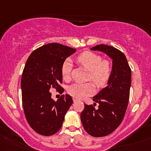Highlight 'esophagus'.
I'll list each match as a JSON object with an SVG mask.
<instances>
[{
  "label": "esophagus",
  "mask_w": 151,
  "mask_h": 151,
  "mask_svg": "<svg viewBox=\"0 0 151 151\" xmlns=\"http://www.w3.org/2000/svg\"><path fill=\"white\" fill-rule=\"evenodd\" d=\"M73 101H74V102H77V99H76V98H73Z\"/></svg>",
  "instance_id": "esophagus-1"
}]
</instances>
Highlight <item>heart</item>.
I'll use <instances>...</instances> for the list:
<instances>
[{"mask_svg":"<svg viewBox=\"0 0 151 151\" xmlns=\"http://www.w3.org/2000/svg\"><path fill=\"white\" fill-rule=\"evenodd\" d=\"M76 62L82 67L89 71L87 80L92 81L98 88H102L108 83L112 75V64L110 60L102 59L100 54L91 51H84L76 58ZM72 64L69 61H65L61 67V73L64 80L71 79ZM68 93L74 98L83 99L92 95L95 92V86L92 82L73 84L68 87Z\"/></svg>","mask_w":151,"mask_h":151,"instance_id":"heart-1","label":"heart"}]
</instances>
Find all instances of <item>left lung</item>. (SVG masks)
<instances>
[{"label":"left lung","instance_id":"8db88e82","mask_svg":"<svg viewBox=\"0 0 151 151\" xmlns=\"http://www.w3.org/2000/svg\"><path fill=\"white\" fill-rule=\"evenodd\" d=\"M91 50L100 51L112 59V71L107 87L93 97L99 104H84L81 121L84 130L94 137H103L112 133L120 125L126 112L131 85V69L125 54L116 48L99 44Z\"/></svg>","mask_w":151,"mask_h":151}]
</instances>
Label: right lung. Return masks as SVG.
Segmentation results:
<instances>
[{"mask_svg":"<svg viewBox=\"0 0 151 151\" xmlns=\"http://www.w3.org/2000/svg\"><path fill=\"white\" fill-rule=\"evenodd\" d=\"M75 49L51 43L38 48L26 61L21 85L25 116L31 128L49 136L59 130L64 116L73 103L72 97L62 94L55 102L49 90L63 93L61 67Z\"/></svg>","mask_w":151,"mask_h":151,"instance_id":"obj_1","label":"right lung"}]
</instances>
